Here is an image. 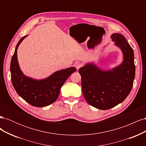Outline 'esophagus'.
I'll return each mask as SVG.
<instances>
[{"mask_svg": "<svg viewBox=\"0 0 146 146\" xmlns=\"http://www.w3.org/2000/svg\"><path fill=\"white\" fill-rule=\"evenodd\" d=\"M75 65H76V67L77 69H78L79 68H80L83 66L82 63L80 62H77L76 64H75Z\"/></svg>", "mask_w": 146, "mask_h": 146, "instance_id": "34e87169", "label": "esophagus"}]
</instances>
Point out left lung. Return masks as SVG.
<instances>
[{"instance_id":"8db88e82","label":"left lung","mask_w":146,"mask_h":146,"mask_svg":"<svg viewBox=\"0 0 146 146\" xmlns=\"http://www.w3.org/2000/svg\"><path fill=\"white\" fill-rule=\"evenodd\" d=\"M111 38L123 54L121 64L104 70L89 63L78 70L84 97L88 104L99 110H108L122 102L133 87L135 76L132 48L122 35L113 33Z\"/></svg>"}]
</instances>
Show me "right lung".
Listing matches in <instances>:
<instances>
[{
  "instance_id": "1",
  "label": "right lung",
  "mask_w": 146,
  "mask_h": 146,
  "mask_svg": "<svg viewBox=\"0 0 146 146\" xmlns=\"http://www.w3.org/2000/svg\"><path fill=\"white\" fill-rule=\"evenodd\" d=\"M27 36L22 38L17 44L10 64L11 82L17 93L31 105L44 107L54 103L58 98L61 86L76 68L70 67L58 70L42 80L25 76L19 66L17 50L20 44Z\"/></svg>"
}]
</instances>
